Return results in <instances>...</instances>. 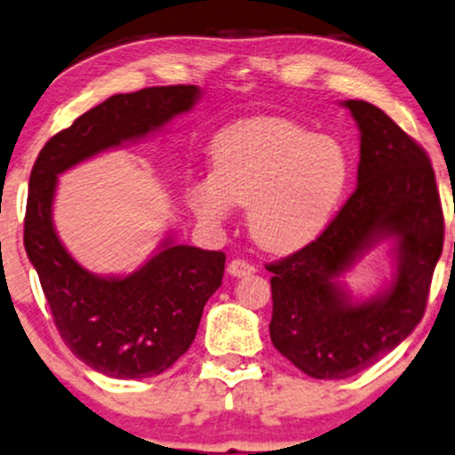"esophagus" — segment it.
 Returning <instances> with one entry per match:
<instances>
[{"mask_svg": "<svg viewBox=\"0 0 455 455\" xmlns=\"http://www.w3.org/2000/svg\"><path fill=\"white\" fill-rule=\"evenodd\" d=\"M228 272L232 274V276H236V278H240V276H249V274L255 272V266H253V263L246 261V259H238V257H236V259L229 261Z\"/></svg>", "mask_w": 455, "mask_h": 455, "instance_id": "34e87169", "label": "esophagus"}]
</instances>
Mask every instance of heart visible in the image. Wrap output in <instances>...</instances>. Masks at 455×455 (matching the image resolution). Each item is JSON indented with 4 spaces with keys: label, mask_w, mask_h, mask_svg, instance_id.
<instances>
[{
    "label": "heart",
    "mask_w": 455,
    "mask_h": 455,
    "mask_svg": "<svg viewBox=\"0 0 455 455\" xmlns=\"http://www.w3.org/2000/svg\"><path fill=\"white\" fill-rule=\"evenodd\" d=\"M212 177L189 192L194 211L221 221L232 202L249 206V232L272 253H291L327 229L350 183V158L338 139L284 117H249L217 132Z\"/></svg>",
    "instance_id": "1"
}]
</instances>
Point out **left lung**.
Returning <instances> with one entry per match:
<instances>
[{"instance_id": "1", "label": "left lung", "mask_w": 455, "mask_h": 455, "mask_svg": "<svg viewBox=\"0 0 455 455\" xmlns=\"http://www.w3.org/2000/svg\"><path fill=\"white\" fill-rule=\"evenodd\" d=\"M361 128L358 185L314 243L267 263L272 344L316 379H344L395 350L422 321L445 221L419 143L367 100H346ZM382 237L397 238L395 283L352 305L334 280Z\"/></svg>"}]
</instances>
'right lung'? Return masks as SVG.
<instances>
[{"label": "right lung", "mask_w": 455, "mask_h": 455, "mask_svg": "<svg viewBox=\"0 0 455 455\" xmlns=\"http://www.w3.org/2000/svg\"><path fill=\"white\" fill-rule=\"evenodd\" d=\"M196 86H151L114 94L56 132L29 179L25 251L67 347L94 371L143 379L188 352L202 310L221 287L223 251L164 240L160 253L124 278L94 276L67 253L52 226L56 175L99 151L141 139L194 108Z\"/></svg>", "instance_id": "right-lung-1"}]
</instances>
